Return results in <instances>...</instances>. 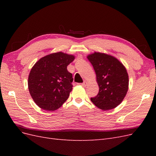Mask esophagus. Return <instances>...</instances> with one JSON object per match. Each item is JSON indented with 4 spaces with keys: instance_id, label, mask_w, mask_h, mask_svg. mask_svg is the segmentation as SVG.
<instances>
[{
    "instance_id": "34e87169",
    "label": "esophagus",
    "mask_w": 156,
    "mask_h": 156,
    "mask_svg": "<svg viewBox=\"0 0 156 156\" xmlns=\"http://www.w3.org/2000/svg\"><path fill=\"white\" fill-rule=\"evenodd\" d=\"M87 85V81H84L82 83V86H83V87H86Z\"/></svg>"
}]
</instances>
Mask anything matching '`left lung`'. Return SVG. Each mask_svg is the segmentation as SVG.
Listing matches in <instances>:
<instances>
[{"label": "left lung", "mask_w": 156, "mask_h": 156, "mask_svg": "<svg viewBox=\"0 0 156 156\" xmlns=\"http://www.w3.org/2000/svg\"><path fill=\"white\" fill-rule=\"evenodd\" d=\"M96 74L99 86L98 95L92 102L103 111L111 110L120 105L129 86V77L124 66L114 56L95 52L87 56Z\"/></svg>", "instance_id": "obj_1"}]
</instances>
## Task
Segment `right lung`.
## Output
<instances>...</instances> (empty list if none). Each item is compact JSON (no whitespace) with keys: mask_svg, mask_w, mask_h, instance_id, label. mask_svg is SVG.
<instances>
[{"mask_svg":"<svg viewBox=\"0 0 156 156\" xmlns=\"http://www.w3.org/2000/svg\"><path fill=\"white\" fill-rule=\"evenodd\" d=\"M75 59L62 52L41 58L30 70L28 87L36 104L42 109L53 111L68 100L72 90V74L67 66Z\"/></svg>","mask_w":156,"mask_h":156,"instance_id":"add662e5","label":"right lung"}]
</instances>
